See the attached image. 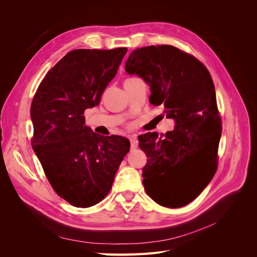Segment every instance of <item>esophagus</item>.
I'll return each mask as SVG.
<instances>
[{"label":"esophagus","instance_id":"1","mask_svg":"<svg viewBox=\"0 0 257 257\" xmlns=\"http://www.w3.org/2000/svg\"><path fill=\"white\" fill-rule=\"evenodd\" d=\"M129 141H130L132 149H136V148H138V146H139V141H138V138H137L136 136L129 137Z\"/></svg>","mask_w":257,"mask_h":257}]
</instances>
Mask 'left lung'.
<instances>
[{
  "mask_svg": "<svg viewBox=\"0 0 257 257\" xmlns=\"http://www.w3.org/2000/svg\"><path fill=\"white\" fill-rule=\"evenodd\" d=\"M125 70L150 85L149 101L164 106L175 128L139 137L148 157L143 169L146 193L156 203L178 208L194 201L218 169L222 121L211 76L191 54L169 46L134 50Z\"/></svg>",
  "mask_w": 257,
  "mask_h": 257,
  "instance_id": "8db88e82",
  "label": "left lung"
}]
</instances>
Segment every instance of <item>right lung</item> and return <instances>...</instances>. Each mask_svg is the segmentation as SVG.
Listing matches in <instances>:
<instances>
[{
  "instance_id": "obj_1",
  "label": "right lung",
  "mask_w": 257,
  "mask_h": 257,
  "mask_svg": "<svg viewBox=\"0 0 257 257\" xmlns=\"http://www.w3.org/2000/svg\"><path fill=\"white\" fill-rule=\"evenodd\" d=\"M127 48L78 49L47 73L31 104L32 148L55 193L76 207H90L110 192L130 142L102 137L85 125L114 78Z\"/></svg>"
}]
</instances>
